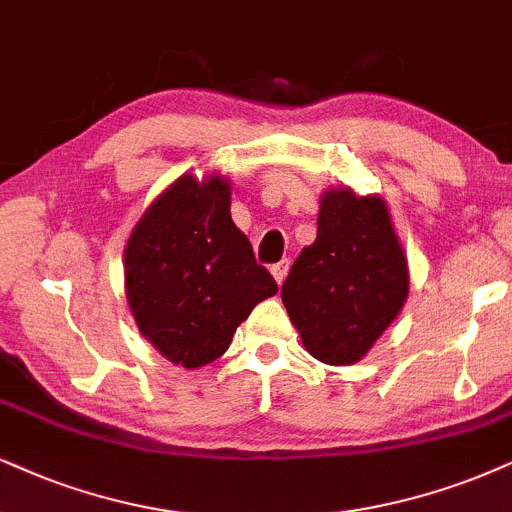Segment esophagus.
I'll return each mask as SVG.
<instances>
[{
	"label": "esophagus",
	"mask_w": 512,
	"mask_h": 512,
	"mask_svg": "<svg viewBox=\"0 0 512 512\" xmlns=\"http://www.w3.org/2000/svg\"><path fill=\"white\" fill-rule=\"evenodd\" d=\"M270 273H273V277L277 280V285H282V282H285L287 273H289V261H287V258H285V261L275 263V266L270 268Z\"/></svg>",
	"instance_id": "esophagus-1"
}]
</instances>
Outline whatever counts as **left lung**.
<instances>
[{"label": "left lung", "mask_w": 512, "mask_h": 512, "mask_svg": "<svg viewBox=\"0 0 512 512\" xmlns=\"http://www.w3.org/2000/svg\"><path fill=\"white\" fill-rule=\"evenodd\" d=\"M408 299V263L382 197L330 187L318 235L282 285L306 351L327 365L358 363Z\"/></svg>", "instance_id": "1"}]
</instances>
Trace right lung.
Masks as SVG:
<instances>
[{
	"mask_svg": "<svg viewBox=\"0 0 512 512\" xmlns=\"http://www.w3.org/2000/svg\"><path fill=\"white\" fill-rule=\"evenodd\" d=\"M230 180L185 173L137 220L125 244V296L161 356L194 370L223 356L256 304L277 294L230 216Z\"/></svg>",
	"mask_w": 512,
	"mask_h": 512,
	"instance_id": "right-lung-1",
	"label": "right lung"
}]
</instances>
